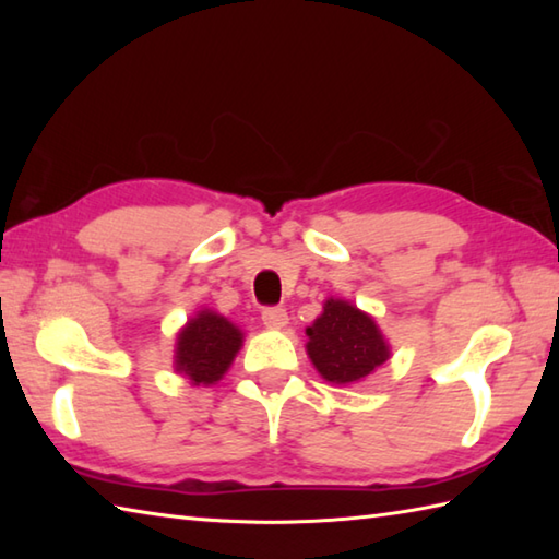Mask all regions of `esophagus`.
Masks as SVG:
<instances>
[{
    "mask_svg": "<svg viewBox=\"0 0 559 559\" xmlns=\"http://www.w3.org/2000/svg\"><path fill=\"white\" fill-rule=\"evenodd\" d=\"M261 322H264L269 329H283L288 324V312L283 307H266L261 312Z\"/></svg>",
    "mask_w": 559,
    "mask_h": 559,
    "instance_id": "34e87169",
    "label": "esophagus"
}]
</instances>
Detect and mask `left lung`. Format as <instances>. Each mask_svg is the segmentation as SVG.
<instances>
[{"label": "left lung", "mask_w": 559, "mask_h": 559, "mask_svg": "<svg viewBox=\"0 0 559 559\" xmlns=\"http://www.w3.org/2000/svg\"><path fill=\"white\" fill-rule=\"evenodd\" d=\"M307 355L331 384H355L389 360V343L374 319L348 300L329 298L324 312L305 331Z\"/></svg>", "instance_id": "8db88e82"}]
</instances>
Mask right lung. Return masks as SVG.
Wrapping results in <instances>:
<instances>
[{"instance_id":"1","label":"right lung","mask_w":559,"mask_h":559,"mask_svg":"<svg viewBox=\"0 0 559 559\" xmlns=\"http://www.w3.org/2000/svg\"><path fill=\"white\" fill-rule=\"evenodd\" d=\"M242 331L213 310H201L177 334L175 370L192 384H216L242 346Z\"/></svg>"}]
</instances>
